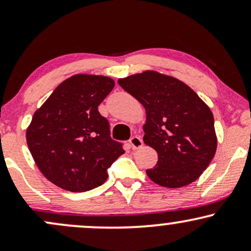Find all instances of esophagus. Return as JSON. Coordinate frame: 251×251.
<instances>
[{"label":"esophagus","mask_w":251,"mask_h":251,"mask_svg":"<svg viewBox=\"0 0 251 251\" xmlns=\"http://www.w3.org/2000/svg\"><path fill=\"white\" fill-rule=\"evenodd\" d=\"M129 145H131V148L133 150H138L143 146V140L138 135H134V137H132L129 139Z\"/></svg>","instance_id":"1"}]
</instances>
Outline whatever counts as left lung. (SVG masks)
I'll return each mask as SVG.
<instances>
[{"instance_id": "8db88e82", "label": "left lung", "mask_w": 251, "mask_h": 251, "mask_svg": "<svg viewBox=\"0 0 251 251\" xmlns=\"http://www.w3.org/2000/svg\"><path fill=\"white\" fill-rule=\"evenodd\" d=\"M146 111L144 143L158 153L150 179L165 188L191 184L209 166L217 149L214 116L180 80L154 71L118 80Z\"/></svg>"}]
</instances>
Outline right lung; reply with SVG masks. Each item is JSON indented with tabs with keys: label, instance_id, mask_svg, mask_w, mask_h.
Segmentation results:
<instances>
[{
	"label": "right lung",
	"instance_id": "1",
	"mask_svg": "<svg viewBox=\"0 0 251 251\" xmlns=\"http://www.w3.org/2000/svg\"><path fill=\"white\" fill-rule=\"evenodd\" d=\"M113 87L108 76L76 74L60 83L34 113L25 132L28 148L41 174L59 188L71 192L98 188L125 153L98 111Z\"/></svg>",
	"mask_w": 251,
	"mask_h": 251
}]
</instances>
